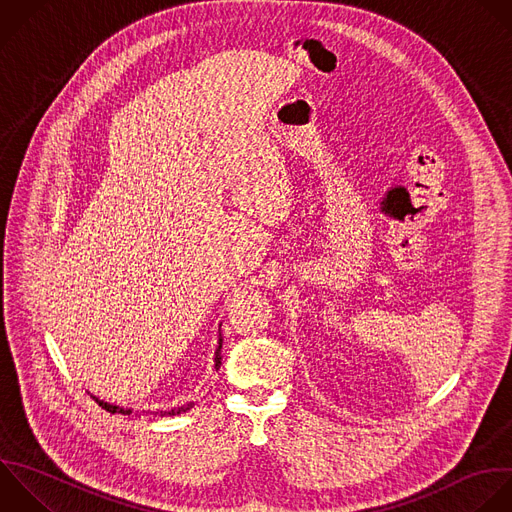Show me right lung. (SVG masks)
<instances>
[{"instance_id": "1", "label": "right lung", "mask_w": 512, "mask_h": 512, "mask_svg": "<svg viewBox=\"0 0 512 512\" xmlns=\"http://www.w3.org/2000/svg\"><path fill=\"white\" fill-rule=\"evenodd\" d=\"M222 334H220V342H218V348H216V358H214V366L216 368H220V364H222ZM104 410H108V412H112V414H142V412H138V410H132V408H122V406H116V404H108V402H104V400H100V398H96V396H92ZM192 408V402L190 404H184V406H174V408H170V410H156V412H152V414H158V416H176V414H182V412H186V410H190Z\"/></svg>"}]
</instances>
